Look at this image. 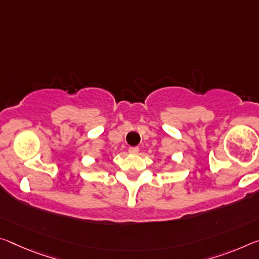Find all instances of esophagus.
<instances>
[{"instance_id":"1","label":"esophagus","mask_w":259,"mask_h":259,"mask_svg":"<svg viewBox=\"0 0 259 259\" xmlns=\"http://www.w3.org/2000/svg\"><path fill=\"white\" fill-rule=\"evenodd\" d=\"M138 151H139V147H137V146L129 147V153L130 154H137Z\"/></svg>"}]
</instances>
